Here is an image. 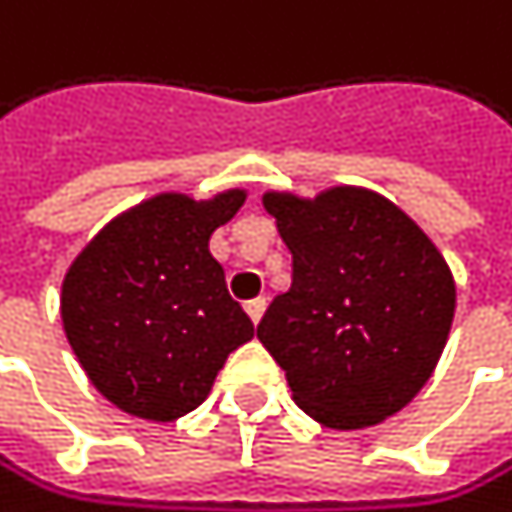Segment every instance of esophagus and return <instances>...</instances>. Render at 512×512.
<instances>
[{"label": "esophagus", "mask_w": 512, "mask_h": 512, "mask_svg": "<svg viewBox=\"0 0 512 512\" xmlns=\"http://www.w3.org/2000/svg\"><path fill=\"white\" fill-rule=\"evenodd\" d=\"M264 310H267V298H251V301L245 304V313H248V319H251L254 325H258V322H261Z\"/></svg>", "instance_id": "34e87169"}]
</instances>
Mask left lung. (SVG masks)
Returning a JSON list of instances; mask_svg holds the SVG:
<instances>
[{
	"mask_svg": "<svg viewBox=\"0 0 512 512\" xmlns=\"http://www.w3.org/2000/svg\"><path fill=\"white\" fill-rule=\"evenodd\" d=\"M291 251V288L258 338L291 399L328 430H362L402 411L430 381L455 319V276L408 214L365 187L313 199L264 193Z\"/></svg>",
	"mask_w": 512,
	"mask_h": 512,
	"instance_id": "1",
	"label": "left lung"
}]
</instances>
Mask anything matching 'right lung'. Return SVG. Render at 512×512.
Segmentation results:
<instances>
[{
	"label": "right lung",
	"mask_w": 512,
	"mask_h": 512,
	"mask_svg": "<svg viewBox=\"0 0 512 512\" xmlns=\"http://www.w3.org/2000/svg\"><path fill=\"white\" fill-rule=\"evenodd\" d=\"M245 190L211 199L159 193L97 233L61 285L67 341L88 381L144 421H178L205 402L227 356L254 338L208 239Z\"/></svg>",
	"instance_id": "add662e5"
}]
</instances>
